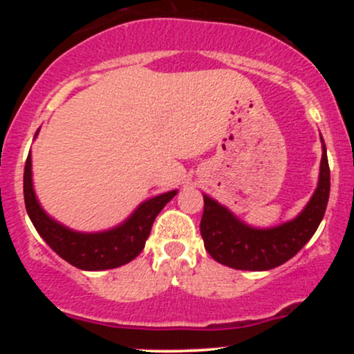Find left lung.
I'll return each mask as SVG.
<instances>
[{
	"instance_id": "8db88e82",
	"label": "left lung",
	"mask_w": 354,
	"mask_h": 354,
	"mask_svg": "<svg viewBox=\"0 0 354 354\" xmlns=\"http://www.w3.org/2000/svg\"><path fill=\"white\" fill-rule=\"evenodd\" d=\"M321 165L318 186L306 206L290 221L271 228H254L241 221L233 211L203 194L205 211L201 236L206 251L221 265L245 271H266L291 259L318 230L330 198V166L321 136Z\"/></svg>"
}]
</instances>
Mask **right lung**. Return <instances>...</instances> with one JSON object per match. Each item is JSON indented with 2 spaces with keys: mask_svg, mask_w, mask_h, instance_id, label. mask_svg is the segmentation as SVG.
<instances>
[{
  "mask_svg": "<svg viewBox=\"0 0 354 354\" xmlns=\"http://www.w3.org/2000/svg\"><path fill=\"white\" fill-rule=\"evenodd\" d=\"M39 129L35 138L38 136ZM24 205L28 216L46 245L64 261L84 271L113 270L133 261L143 251L154 218L176 196L178 189L158 194L141 203L123 223L104 231L84 233L64 226L50 216L36 198L31 171V151L24 165Z\"/></svg>",
  "mask_w": 354,
  "mask_h": 354,
  "instance_id": "add662e5",
  "label": "right lung"
}]
</instances>
